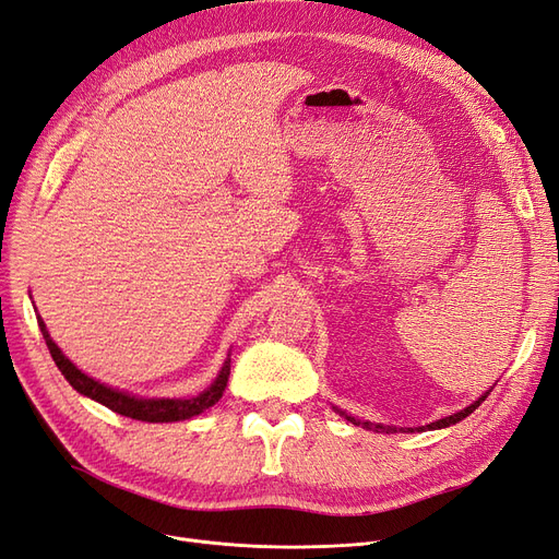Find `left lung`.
I'll return each instance as SVG.
<instances>
[{
	"label": "left lung",
	"instance_id": "1",
	"mask_svg": "<svg viewBox=\"0 0 559 559\" xmlns=\"http://www.w3.org/2000/svg\"><path fill=\"white\" fill-rule=\"evenodd\" d=\"M492 391V389H490ZM490 391H486L484 395H480L476 402H472L469 407H465L463 412H457V414H453V416H447V418H439V420H435V423H430V426H423V428H416L418 432L420 430H437V428H449V426H455L457 420H463V418H467L480 402H484L488 395H490ZM335 412H340V409H335ZM346 420H352L354 426H360V428H368V430H374V432H397V428H393V426H381V423H370V420H358V418H354V416H349V414H344V412H340ZM402 432H414V428H407V430H402Z\"/></svg>",
	"mask_w": 559,
	"mask_h": 559
}]
</instances>
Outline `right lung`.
<instances>
[{
  "instance_id": "obj_1",
  "label": "right lung",
  "mask_w": 559,
  "mask_h": 559,
  "mask_svg": "<svg viewBox=\"0 0 559 559\" xmlns=\"http://www.w3.org/2000/svg\"><path fill=\"white\" fill-rule=\"evenodd\" d=\"M38 329L44 333V340L50 349V356L55 360L57 368L64 374V379L71 383V386L79 391L85 397H92L94 402L104 404V407L112 409L115 414H122L127 418H136V420H145V423H173V420H185L191 416H199L201 412L213 407L215 402H219V397L224 395L226 381L230 374V358L224 360L222 370L217 374V379L210 383V389H205L203 393L194 395V397H136L127 391H118L110 389L106 383L96 381L92 377H87L85 372H81L75 365L62 354L60 346L52 342V337L46 331L44 319L38 317Z\"/></svg>"
}]
</instances>
